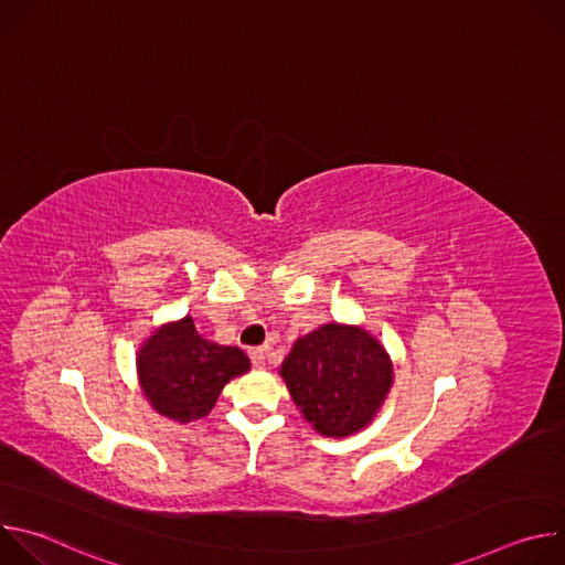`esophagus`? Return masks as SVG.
Returning a JSON list of instances; mask_svg holds the SVG:
<instances>
[{
  "label": "esophagus",
  "instance_id": "34e87169",
  "mask_svg": "<svg viewBox=\"0 0 565 565\" xmlns=\"http://www.w3.org/2000/svg\"><path fill=\"white\" fill-rule=\"evenodd\" d=\"M250 360H253L255 366H264L266 364V347L250 349Z\"/></svg>",
  "mask_w": 565,
  "mask_h": 565
}]
</instances>
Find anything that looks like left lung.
<instances>
[{"mask_svg":"<svg viewBox=\"0 0 565 565\" xmlns=\"http://www.w3.org/2000/svg\"><path fill=\"white\" fill-rule=\"evenodd\" d=\"M279 375L315 431L344 438L380 412L393 384V364L369 331L333 321L299 338Z\"/></svg>","mask_w":565,"mask_h":565,"instance_id":"8db88e82","label":"left lung"}]
</instances>
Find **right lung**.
Here are the masks:
<instances>
[{"label":"right lung","instance_id":"obj_1","mask_svg":"<svg viewBox=\"0 0 565 565\" xmlns=\"http://www.w3.org/2000/svg\"><path fill=\"white\" fill-rule=\"evenodd\" d=\"M136 366L153 412L177 423H192L212 412L232 377L250 371V360L236 347L203 340L194 319L183 317L145 340Z\"/></svg>","mask_w":565,"mask_h":565}]
</instances>
